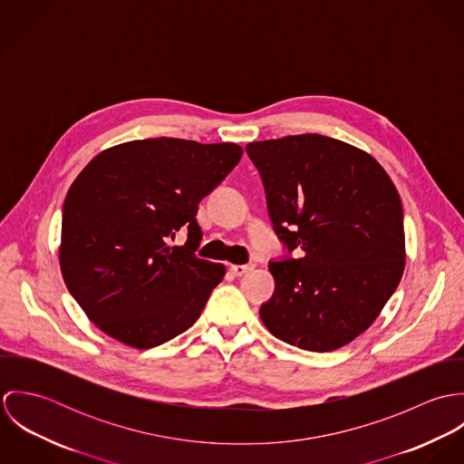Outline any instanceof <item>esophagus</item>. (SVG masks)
<instances>
[{
  "label": "esophagus",
  "instance_id": "1",
  "mask_svg": "<svg viewBox=\"0 0 464 464\" xmlns=\"http://www.w3.org/2000/svg\"><path fill=\"white\" fill-rule=\"evenodd\" d=\"M256 267L254 263H250V265H232L230 266V271L236 275V276H243V275H246L248 271H252Z\"/></svg>",
  "mask_w": 464,
  "mask_h": 464
}]
</instances>
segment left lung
<instances>
[{
  "instance_id": "8db88e82",
  "label": "left lung",
  "mask_w": 464,
  "mask_h": 464,
  "mask_svg": "<svg viewBox=\"0 0 464 464\" xmlns=\"http://www.w3.org/2000/svg\"><path fill=\"white\" fill-rule=\"evenodd\" d=\"M275 232L300 259L271 263L261 320L275 337L332 352L366 331L405 267L403 214L386 169L364 150L320 133L246 144Z\"/></svg>"
}]
</instances>
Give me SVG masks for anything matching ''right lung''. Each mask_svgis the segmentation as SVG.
Returning <instances> with one entry per match:
<instances>
[{
  "label": "right lung",
  "mask_w": 464,
  "mask_h": 464,
  "mask_svg": "<svg viewBox=\"0 0 464 464\" xmlns=\"http://www.w3.org/2000/svg\"><path fill=\"white\" fill-rule=\"evenodd\" d=\"M234 142L157 137L100 151L63 210L59 263L87 318L132 348H153L197 322L227 269L198 259L199 199L241 160ZM182 227L184 247L169 241Z\"/></svg>",
  "instance_id": "right-lung-1"
}]
</instances>
